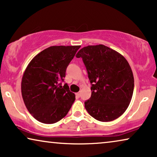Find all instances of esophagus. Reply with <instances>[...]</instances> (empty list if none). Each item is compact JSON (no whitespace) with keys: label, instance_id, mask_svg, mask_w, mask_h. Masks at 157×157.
<instances>
[{"label":"esophagus","instance_id":"obj_1","mask_svg":"<svg viewBox=\"0 0 157 157\" xmlns=\"http://www.w3.org/2000/svg\"><path fill=\"white\" fill-rule=\"evenodd\" d=\"M76 96H77V97H80V96H81V92H78V93H76Z\"/></svg>","mask_w":157,"mask_h":157}]
</instances>
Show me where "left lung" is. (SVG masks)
Segmentation results:
<instances>
[{
  "mask_svg": "<svg viewBox=\"0 0 157 157\" xmlns=\"http://www.w3.org/2000/svg\"><path fill=\"white\" fill-rule=\"evenodd\" d=\"M82 58L91 83V96L84 102L88 113L98 121L117 119L127 109L134 87L133 73L121 54L104 45L83 47Z\"/></svg>",
  "mask_w": 157,
  "mask_h": 157,
  "instance_id": "left-lung-1",
  "label": "left lung"
}]
</instances>
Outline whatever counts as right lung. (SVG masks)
I'll return each instance as SVG.
<instances>
[{"label":"right lung","mask_w":157,"mask_h":157,"mask_svg":"<svg viewBox=\"0 0 157 157\" xmlns=\"http://www.w3.org/2000/svg\"><path fill=\"white\" fill-rule=\"evenodd\" d=\"M81 46H53L36 56L25 68L21 94L29 113L44 124H54L66 117L75 94L61 82L66 68Z\"/></svg>","instance_id":"add662e5"}]
</instances>
